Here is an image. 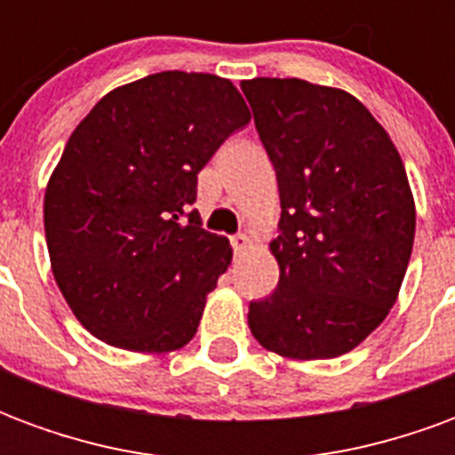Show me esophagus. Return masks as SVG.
<instances>
[{
  "instance_id": "34e87169",
  "label": "esophagus",
  "mask_w": 455,
  "mask_h": 455,
  "mask_svg": "<svg viewBox=\"0 0 455 455\" xmlns=\"http://www.w3.org/2000/svg\"><path fill=\"white\" fill-rule=\"evenodd\" d=\"M231 246L236 253H243L248 246H251V241H248L246 234H236V236H231Z\"/></svg>"
}]
</instances>
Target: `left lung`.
I'll return each instance as SVG.
<instances>
[{
	"label": "left lung",
	"instance_id": "left-lung-1",
	"mask_svg": "<svg viewBox=\"0 0 455 455\" xmlns=\"http://www.w3.org/2000/svg\"><path fill=\"white\" fill-rule=\"evenodd\" d=\"M241 90L280 189L275 292L248 307L267 351L324 361L353 351L397 299L414 243V197L395 143L353 94L297 77Z\"/></svg>",
	"mask_w": 455,
	"mask_h": 455
}]
</instances>
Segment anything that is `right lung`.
Instances as JSON below:
<instances>
[{
  "label": "right lung",
  "instance_id": "add662e5",
  "mask_svg": "<svg viewBox=\"0 0 455 455\" xmlns=\"http://www.w3.org/2000/svg\"><path fill=\"white\" fill-rule=\"evenodd\" d=\"M251 121L231 80L168 70L104 94L48 180L55 283L77 322L116 348L178 351L231 263L189 204L197 172Z\"/></svg>",
  "mask_w": 455,
  "mask_h": 455
}]
</instances>
